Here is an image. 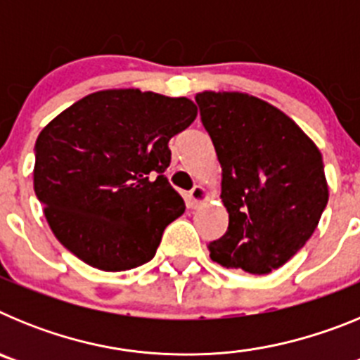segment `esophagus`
<instances>
[{"label": "esophagus", "mask_w": 360, "mask_h": 360, "mask_svg": "<svg viewBox=\"0 0 360 360\" xmlns=\"http://www.w3.org/2000/svg\"><path fill=\"white\" fill-rule=\"evenodd\" d=\"M209 195H207V191L203 189L202 186H195L193 189L187 193L186 196V202H187V207L191 209H196L198 205H202L203 202H207Z\"/></svg>", "instance_id": "34e87169"}]
</instances>
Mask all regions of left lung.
<instances>
[{
	"label": "left lung",
	"mask_w": 360,
	"mask_h": 360,
	"mask_svg": "<svg viewBox=\"0 0 360 360\" xmlns=\"http://www.w3.org/2000/svg\"><path fill=\"white\" fill-rule=\"evenodd\" d=\"M221 165L227 232L209 243L212 262L270 274L310 240L326 203L323 155L272 104L240 91L196 94Z\"/></svg>",
	"instance_id": "left-lung-1"
}]
</instances>
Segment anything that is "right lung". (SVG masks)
I'll list each match as a JSON object with an SVG mask.
<instances>
[{
	"mask_svg": "<svg viewBox=\"0 0 360 360\" xmlns=\"http://www.w3.org/2000/svg\"><path fill=\"white\" fill-rule=\"evenodd\" d=\"M198 110L187 97L103 90L49 122L36 141L34 191L56 238L106 272L153 259L164 229L186 211L171 187V136Z\"/></svg>",
	"mask_w": 360,
	"mask_h": 360,
	"instance_id": "add662e5",
	"label": "right lung"
}]
</instances>
